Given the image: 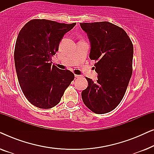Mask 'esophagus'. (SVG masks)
<instances>
[{
    "label": "esophagus",
    "mask_w": 154,
    "mask_h": 154,
    "mask_svg": "<svg viewBox=\"0 0 154 154\" xmlns=\"http://www.w3.org/2000/svg\"><path fill=\"white\" fill-rule=\"evenodd\" d=\"M75 78H79V77H80V75H76V74H75Z\"/></svg>",
    "instance_id": "obj_1"
}]
</instances>
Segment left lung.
I'll return each mask as SVG.
<instances>
[{
  "label": "left lung",
  "instance_id": "left-lung-1",
  "mask_svg": "<svg viewBox=\"0 0 154 154\" xmlns=\"http://www.w3.org/2000/svg\"><path fill=\"white\" fill-rule=\"evenodd\" d=\"M90 42V59L98 73L81 93L84 104L97 114L109 113L123 100L132 73L133 45L127 33L108 22L80 23Z\"/></svg>",
  "mask_w": 154,
  "mask_h": 154
}]
</instances>
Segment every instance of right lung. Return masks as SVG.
Masks as SVG:
<instances>
[{"label":"right lung","instance_id":"1","mask_svg":"<svg viewBox=\"0 0 154 154\" xmlns=\"http://www.w3.org/2000/svg\"><path fill=\"white\" fill-rule=\"evenodd\" d=\"M75 24L35 19L19 33L14 52L16 72L23 93L35 106H56L74 79L69 70L52 66L51 60L64 35Z\"/></svg>","mask_w":154,"mask_h":154}]
</instances>
